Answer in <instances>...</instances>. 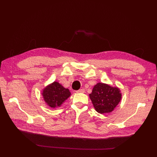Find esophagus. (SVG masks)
Masks as SVG:
<instances>
[{
    "instance_id": "esophagus-1",
    "label": "esophagus",
    "mask_w": 157,
    "mask_h": 157,
    "mask_svg": "<svg viewBox=\"0 0 157 157\" xmlns=\"http://www.w3.org/2000/svg\"><path fill=\"white\" fill-rule=\"evenodd\" d=\"M84 92H85V90L84 89H80V90H79L76 91L77 93H84Z\"/></svg>"
}]
</instances>
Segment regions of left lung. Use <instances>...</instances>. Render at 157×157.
I'll return each mask as SVG.
<instances>
[{
  "mask_svg": "<svg viewBox=\"0 0 157 157\" xmlns=\"http://www.w3.org/2000/svg\"><path fill=\"white\" fill-rule=\"evenodd\" d=\"M89 96L96 111L103 114L112 112L121 101L122 95L119 88L99 82L94 86Z\"/></svg>",
  "mask_w": 157,
  "mask_h": 157,
  "instance_id": "obj_1",
  "label": "left lung"
}]
</instances>
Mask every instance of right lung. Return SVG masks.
I'll use <instances>...</instances> for the list:
<instances>
[{"label":"right lung","mask_w":157,"mask_h":157,"mask_svg":"<svg viewBox=\"0 0 157 157\" xmlns=\"http://www.w3.org/2000/svg\"><path fill=\"white\" fill-rule=\"evenodd\" d=\"M42 95L47 105L55 109L61 106L71 96V92L59 82H54L43 89Z\"/></svg>","instance_id":"obj_1"}]
</instances>
